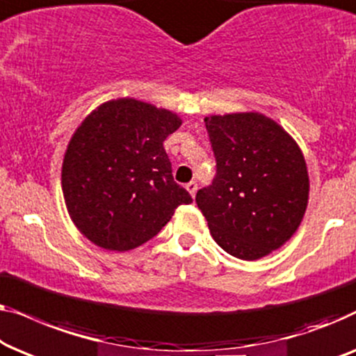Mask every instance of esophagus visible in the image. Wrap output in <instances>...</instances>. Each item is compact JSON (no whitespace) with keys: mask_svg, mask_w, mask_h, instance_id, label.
Wrapping results in <instances>:
<instances>
[{"mask_svg":"<svg viewBox=\"0 0 356 356\" xmlns=\"http://www.w3.org/2000/svg\"><path fill=\"white\" fill-rule=\"evenodd\" d=\"M185 188L188 190V193L192 195V198H193L195 193H197V190H198V185H197V182H193V180H192V182H188L187 185H185Z\"/></svg>","mask_w":356,"mask_h":356,"instance_id":"34e87169","label":"esophagus"}]
</instances>
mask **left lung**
I'll return each mask as SVG.
<instances>
[{"label":"left lung","instance_id":"left-lung-1","mask_svg":"<svg viewBox=\"0 0 356 356\" xmlns=\"http://www.w3.org/2000/svg\"><path fill=\"white\" fill-rule=\"evenodd\" d=\"M216 177L198 190L209 232L224 252L253 261L295 234L307 211L309 179L297 142L259 113L204 118Z\"/></svg>","mask_w":356,"mask_h":356}]
</instances>
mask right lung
<instances>
[{"label": "right lung", "instance_id": "add662e5", "mask_svg": "<svg viewBox=\"0 0 356 356\" xmlns=\"http://www.w3.org/2000/svg\"><path fill=\"white\" fill-rule=\"evenodd\" d=\"M180 124L176 113L134 98L99 104L83 119L64 154L61 184L69 216L90 242L137 248L179 204L192 203L163 147Z\"/></svg>", "mask_w": 356, "mask_h": 356}]
</instances>
